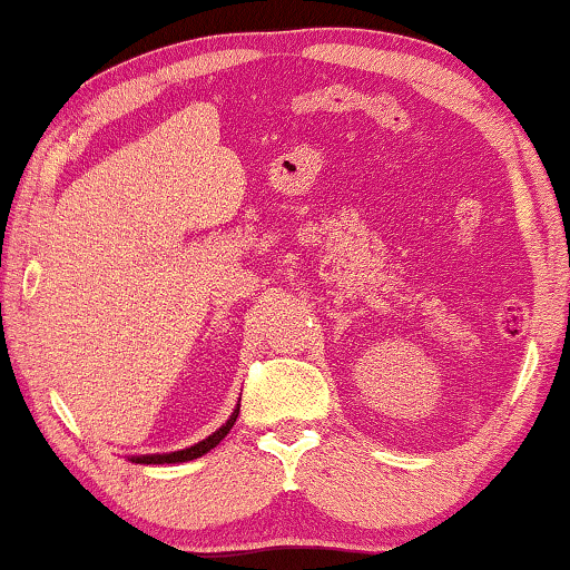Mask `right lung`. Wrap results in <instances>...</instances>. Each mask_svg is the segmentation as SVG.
Instances as JSON below:
<instances>
[{
	"mask_svg": "<svg viewBox=\"0 0 570 570\" xmlns=\"http://www.w3.org/2000/svg\"><path fill=\"white\" fill-rule=\"evenodd\" d=\"M242 401V399H238ZM238 409H242V403H236L234 414L228 416V422L216 429L210 436H205V440H200L197 444H193V448H185V450H177V452H154V455H130L128 460L130 463H138V465H177V463H187V460H195V458H203L205 452H210L213 448H216L218 442H224V436L230 432V426H234L236 416H238Z\"/></svg>",
	"mask_w": 570,
	"mask_h": 570,
	"instance_id": "add662e5",
	"label": "right lung"
}]
</instances>
